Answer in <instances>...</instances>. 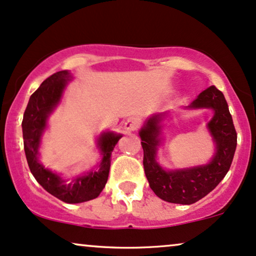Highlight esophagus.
<instances>
[{
    "mask_svg": "<svg viewBox=\"0 0 256 256\" xmlns=\"http://www.w3.org/2000/svg\"><path fill=\"white\" fill-rule=\"evenodd\" d=\"M138 128V120L135 118H128L127 121L124 122V129L127 132H134Z\"/></svg>",
    "mask_w": 256,
    "mask_h": 256,
    "instance_id": "34e87169",
    "label": "esophagus"
}]
</instances>
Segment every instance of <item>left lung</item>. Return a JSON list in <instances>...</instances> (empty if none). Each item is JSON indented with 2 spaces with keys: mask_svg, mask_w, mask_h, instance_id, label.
I'll use <instances>...</instances> for the list:
<instances>
[{
  "mask_svg": "<svg viewBox=\"0 0 256 256\" xmlns=\"http://www.w3.org/2000/svg\"><path fill=\"white\" fill-rule=\"evenodd\" d=\"M203 108L214 110L208 129L216 144L215 156L206 165L166 171L156 162L158 147L162 142L160 122L167 112L148 118L138 133L144 148V168L147 180L154 194L168 203L190 205L202 200L220 184L232 162L238 134L224 94L215 85L202 91L188 106V109Z\"/></svg>",
  "mask_w": 256,
  "mask_h": 256,
  "instance_id": "left-lung-1",
  "label": "left lung"
}]
</instances>
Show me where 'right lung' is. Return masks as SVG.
<instances>
[{
  "mask_svg": "<svg viewBox=\"0 0 256 256\" xmlns=\"http://www.w3.org/2000/svg\"><path fill=\"white\" fill-rule=\"evenodd\" d=\"M68 71H59L50 76L41 83L38 90L30 96L22 120V134L24 146L30 170L36 182L52 196L65 203H83L98 197L106 184L110 170V156L121 138V135L112 132L100 134L97 141L102 162L98 170H91L84 176L72 179L70 184L56 173L44 167L38 160L41 136L47 127V118L60 102L62 92L70 80Z\"/></svg>",
  "mask_w": 256,
  "mask_h": 256,
  "instance_id": "1",
  "label": "right lung"
}]
</instances>
